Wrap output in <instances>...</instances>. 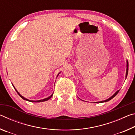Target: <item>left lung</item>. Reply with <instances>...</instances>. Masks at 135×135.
<instances>
[{
  "label": "left lung",
  "mask_w": 135,
  "mask_h": 135,
  "mask_svg": "<svg viewBox=\"0 0 135 135\" xmlns=\"http://www.w3.org/2000/svg\"><path fill=\"white\" fill-rule=\"evenodd\" d=\"M128 69H129V64H128V61H127V70H126V77H127V74H128ZM118 92H119V90H117V92H116L115 93H114V94L113 96H112V97H111V98H109V99H107V100H104V101L97 102V103H101V102H107V101H108V100H111V99H113V98L114 97H115V96L117 95V93H118Z\"/></svg>",
  "instance_id": "left-lung-1"
}]
</instances>
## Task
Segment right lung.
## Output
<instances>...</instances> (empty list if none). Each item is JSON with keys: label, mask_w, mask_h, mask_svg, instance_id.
Instances as JSON below:
<instances>
[{"label": "right lung", "mask_w": 135, "mask_h": 135, "mask_svg": "<svg viewBox=\"0 0 135 135\" xmlns=\"http://www.w3.org/2000/svg\"><path fill=\"white\" fill-rule=\"evenodd\" d=\"M13 88H14V86H13ZM15 90L17 91V92L18 93V94L20 96V97H21V98H22V99H24V100H28V101H30V102H43V101H46V100H47L48 99H49L50 98H51V97H52V95H53V94H52L51 96H50L49 97H48V98H45V99H42V100H28V99H26V98H25L24 97H22V96H21V95L18 92V91L15 89Z\"/></svg>", "instance_id": "1"}]
</instances>
